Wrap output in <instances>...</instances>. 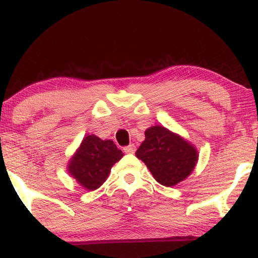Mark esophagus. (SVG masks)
Returning <instances> with one entry per match:
<instances>
[{
    "label": "esophagus",
    "instance_id": "esophagus-1",
    "mask_svg": "<svg viewBox=\"0 0 258 258\" xmlns=\"http://www.w3.org/2000/svg\"><path fill=\"white\" fill-rule=\"evenodd\" d=\"M123 152H125L126 154H133L136 152V146L135 144H130V146L123 148Z\"/></svg>",
    "mask_w": 258,
    "mask_h": 258
}]
</instances>
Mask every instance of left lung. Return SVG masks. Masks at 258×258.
Segmentation results:
<instances>
[{
	"mask_svg": "<svg viewBox=\"0 0 258 258\" xmlns=\"http://www.w3.org/2000/svg\"><path fill=\"white\" fill-rule=\"evenodd\" d=\"M136 156L147 165L160 184L172 186L193 172L198 162V150L180 136L164 126H152Z\"/></svg>",
	"mask_w": 258,
	"mask_h": 258,
	"instance_id": "left-lung-1",
	"label": "left lung"
}]
</instances>
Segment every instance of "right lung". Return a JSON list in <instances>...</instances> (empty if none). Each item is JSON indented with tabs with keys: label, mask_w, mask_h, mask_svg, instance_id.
Listing matches in <instances>:
<instances>
[{
	"label": "right lung",
	"mask_w": 258,
	"mask_h": 258,
	"mask_svg": "<svg viewBox=\"0 0 258 258\" xmlns=\"http://www.w3.org/2000/svg\"><path fill=\"white\" fill-rule=\"evenodd\" d=\"M123 154L110 139H100L97 136H86L81 146L68 165V171L87 190L99 188L108 178L112 165Z\"/></svg>",
	"instance_id": "1"
}]
</instances>
